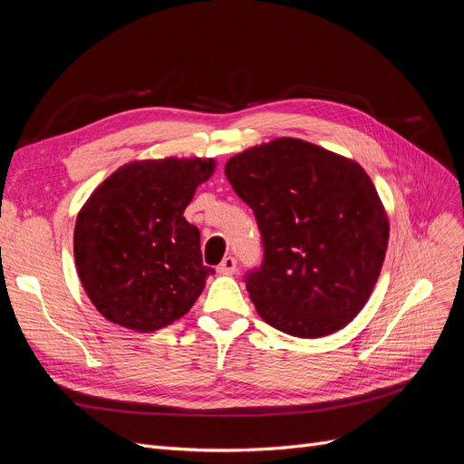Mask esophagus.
I'll use <instances>...</instances> for the list:
<instances>
[{"instance_id":"1","label":"esophagus","mask_w":464,"mask_h":464,"mask_svg":"<svg viewBox=\"0 0 464 464\" xmlns=\"http://www.w3.org/2000/svg\"><path fill=\"white\" fill-rule=\"evenodd\" d=\"M217 271H218L220 275H234V273H236V259H234L232 256L224 257V259L220 261V265L217 266Z\"/></svg>"}]
</instances>
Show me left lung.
<instances>
[{
    "label": "left lung",
    "mask_w": 464,
    "mask_h": 464,
    "mask_svg": "<svg viewBox=\"0 0 464 464\" xmlns=\"http://www.w3.org/2000/svg\"><path fill=\"white\" fill-rule=\"evenodd\" d=\"M254 208L265 257L247 276L263 321L300 339L346 327L370 300L389 217L363 168L302 139L278 137L224 166Z\"/></svg>",
    "instance_id": "1"
}]
</instances>
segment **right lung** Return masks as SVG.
Returning <instances> with one entry per match:
<instances>
[{"label": "right lung", "mask_w": 464, "mask_h": 464, "mask_svg": "<svg viewBox=\"0 0 464 464\" xmlns=\"http://www.w3.org/2000/svg\"><path fill=\"white\" fill-rule=\"evenodd\" d=\"M213 159L133 160L120 166L81 207L73 254L89 300L114 325L159 331L184 317L208 275L201 236L184 217L213 176Z\"/></svg>", "instance_id": "1"}]
</instances>
